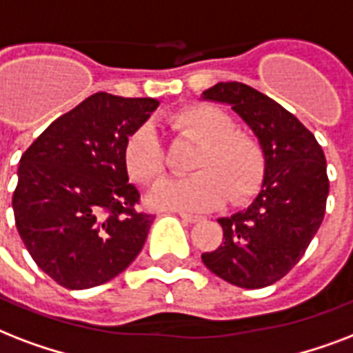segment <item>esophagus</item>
<instances>
[{
	"label": "esophagus",
	"mask_w": 353,
	"mask_h": 353,
	"mask_svg": "<svg viewBox=\"0 0 353 353\" xmlns=\"http://www.w3.org/2000/svg\"><path fill=\"white\" fill-rule=\"evenodd\" d=\"M179 217H180V219H182V221H184V223H196V221H201V217H199V215L185 214V212H180Z\"/></svg>",
	"instance_id": "34e87169"
}]
</instances>
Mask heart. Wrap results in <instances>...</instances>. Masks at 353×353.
<instances>
[{
	"instance_id": "1",
	"label": "heart",
	"mask_w": 353,
	"mask_h": 353,
	"mask_svg": "<svg viewBox=\"0 0 353 353\" xmlns=\"http://www.w3.org/2000/svg\"><path fill=\"white\" fill-rule=\"evenodd\" d=\"M182 136L199 143L185 179H168L151 191L149 202L162 210L204 212L228 199L241 202L263 179V152L250 134L236 130L232 117L217 106L191 105L169 117ZM123 165L130 179L151 184L162 176L165 154L151 123H141L123 143Z\"/></svg>"
}]
</instances>
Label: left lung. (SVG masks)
I'll use <instances>...</instances> for the list:
<instances>
[{"label":"left lung","instance_id":"obj_1","mask_svg":"<svg viewBox=\"0 0 353 353\" xmlns=\"http://www.w3.org/2000/svg\"><path fill=\"white\" fill-rule=\"evenodd\" d=\"M201 99L232 106L263 152L258 195L241 212L217 219L223 243L202 254V263L237 288H267L299 263L324 219L326 158L291 112L247 84L217 83Z\"/></svg>","mask_w":353,"mask_h":353}]
</instances>
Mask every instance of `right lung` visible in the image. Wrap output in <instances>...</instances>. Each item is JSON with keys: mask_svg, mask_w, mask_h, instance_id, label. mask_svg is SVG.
<instances>
[{"mask_svg": "<svg viewBox=\"0 0 353 353\" xmlns=\"http://www.w3.org/2000/svg\"><path fill=\"white\" fill-rule=\"evenodd\" d=\"M160 101L97 92L53 121L20 158L16 228L40 269L65 289L116 278L145 245L154 217L138 214L123 143Z\"/></svg>", "mask_w": 353, "mask_h": 353, "instance_id": "right-lung-1", "label": "right lung"}]
</instances>
